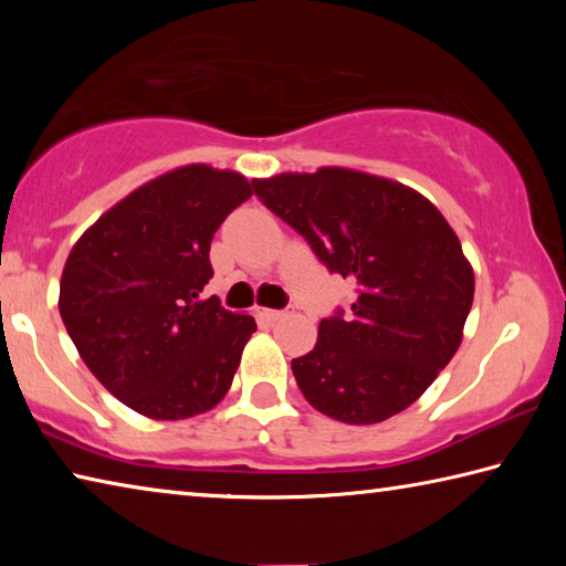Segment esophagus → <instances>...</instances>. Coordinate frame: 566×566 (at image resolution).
I'll return each instance as SVG.
<instances>
[{
  "label": "esophagus",
  "instance_id": "34e87169",
  "mask_svg": "<svg viewBox=\"0 0 566 566\" xmlns=\"http://www.w3.org/2000/svg\"><path fill=\"white\" fill-rule=\"evenodd\" d=\"M260 314H262L264 319H270V322H280L284 317H290L292 310H262Z\"/></svg>",
  "mask_w": 566,
  "mask_h": 566
}]
</instances>
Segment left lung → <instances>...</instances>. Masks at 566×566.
Returning a JSON list of instances; mask_svg holds the SVG:
<instances>
[{"label":"left lung","instance_id":"8db88e82","mask_svg":"<svg viewBox=\"0 0 566 566\" xmlns=\"http://www.w3.org/2000/svg\"><path fill=\"white\" fill-rule=\"evenodd\" d=\"M329 272L357 282L352 312L319 322L292 359L302 395L344 424H377L424 395L462 344L474 272L442 212L399 181L322 167L252 181Z\"/></svg>","mask_w":566,"mask_h":566}]
</instances>
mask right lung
<instances>
[{
    "label": "right lung",
    "mask_w": 566,
    "mask_h": 566,
    "mask_svg": "<svg viewBox=\"0 0 566 566\" xmlns=\"http://www.w3.org/2000/svg\"><path fill=\"white\" fill-rule=\"evenodd\" d=\"M249 197L237 171L171 169L104 212L66 256L64 327L92 375L139 415H202L232 387L254 317L199 292L214 274V232Z\"/></svg>",
    "instance_id": "obj_1"
}]
</instances>
